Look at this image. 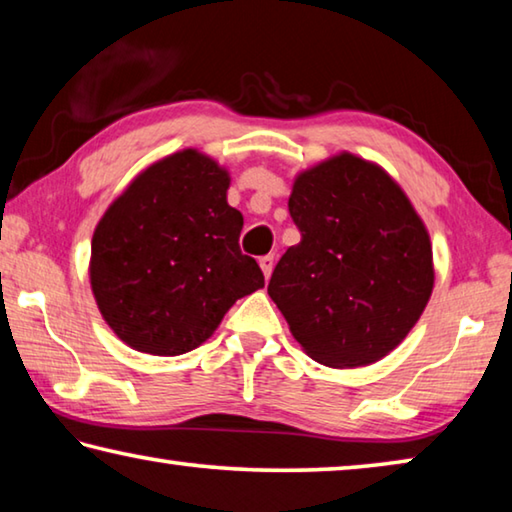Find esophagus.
I'll return each mask as SVG.
<instances>
[{"mask_svg": "<svg viewBox=\"0 0 512 512\" xmlns=\"http://www.w3.org/2000/svg\"><path fill=\"white\" fill-rule=\"evenodd\" d=\"M259 266H262L264 277H266V280H268V277H271V273H273L275 257H273V255H264V257H259Z\"/></svg>", "mask_w": 512, "mask_h": 512, "instance_id": "34e87169", "label": "esophagus"}]
</instances>
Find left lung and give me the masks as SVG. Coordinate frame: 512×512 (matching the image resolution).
Wrapping results in <instances>:
<instances>
[{
  "label": "left lung",
  "instance_id": "8db88e82",
  "mask_svg": "<svg viewBox=\"0 0 512 512\" xmlns=\"http://www.w3.org/2000/svg\"><path fill=\"white\" fill-rule=\"evenodd\" d=\"M289 214L300 244L277 262L268 296L314 361L357 368L386 357L433 289L424 223L377 164L341 153L300 173Z\"/></svg>",
  "mask_w": 512,
  "mask_h": 512
}]
</instances>
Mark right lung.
Listing matches in <instances>:
<instances>
[{
	"label": "right lung",
	"mask_w": 512,
	"mask_h": 512,
	"mask_svg": "<svg viewBox=\"0 0 512 512\" xmlns=\"http://www.w3.org/2000/svg\"><path fill=\"white\" fill-rule=\"evenodd\" d=\"M228 171L194 149L137 176L92 237L90 282L106 323L131 348L185 354L239 298L264 287L241 253L244 216L225 201Z\"/></svg>",
	"instance_id": "right-lung-1"
}]
</instances>
